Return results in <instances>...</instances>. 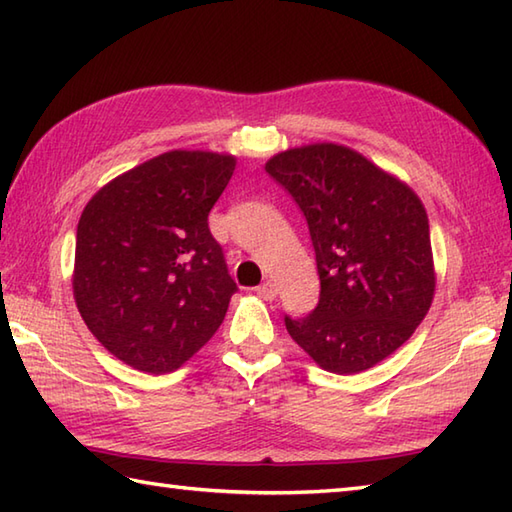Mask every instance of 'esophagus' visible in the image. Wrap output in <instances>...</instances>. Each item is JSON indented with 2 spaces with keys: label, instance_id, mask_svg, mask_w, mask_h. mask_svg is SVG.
Masks as SVG:
<instances>
[{
  "label": "esophagus",
  "instance_id": "esophagus-1",
  "mask_svg": "<svg viewBox=\"0 0 512 512\" xmlns=\"http://www.w3.org/2000/svg\"><path fill=\"white\" fill-rule=\"evenodd\" d=\"M255 290H257V295L266 301H273L277 297V286L273 284V281H264V284L257 286Z\"/></svg>",
  "mask_w": 512,
  "mask_h": 512
}]
</instances>
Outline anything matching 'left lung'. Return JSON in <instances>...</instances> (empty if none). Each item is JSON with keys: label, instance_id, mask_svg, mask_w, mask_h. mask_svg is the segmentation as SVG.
Listing matches in <instances>:
<instances>
[{"label": "left lung", "instance_id": "8db88e82", "mask_svg": "<svg viewBox=\"0 0 512 512\" xmlns=\"http://www.w3.org/2000/svg\"><path fill=\"white\" fill-rule=\"evenodd\" d=\"M266 171L306 215L321 279L310 317H286L292 341L332 374L385 361L411 339L436 295L429 217L418 193L339 143L279 151Z\"/></svg>", "mask_w": 512, "mask_h": 512}]
</instances>
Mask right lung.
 <instances>
[{"label":"right lung","instance_id":"add662e5","mask_svg":"<svg viewBox=\"0 0 512 512\" xmlns=\"http://www.w3.org/2000/svg\"><path fill=\"white\" fill-rule=\"evenodd\" d=\"M233 154L171 149L96 191L76 226L72 292L107 352L145 374L182 367L220 328L237 290L209 211Z\"/></svg>","mask_w":512,"mask_h":512}]
</instances>
